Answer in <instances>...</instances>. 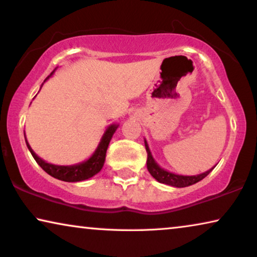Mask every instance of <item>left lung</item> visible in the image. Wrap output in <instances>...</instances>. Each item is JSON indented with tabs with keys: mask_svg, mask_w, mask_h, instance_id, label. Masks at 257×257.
<instances>
[{
	"mask_svg": "<svg viewBox=\"0 0 257 257\" xmlns=\"http://www.w3.org/2000/svg\"><path fill=\"white\" fill-rule=\"evenodd\" d=\"M145 147H146V152H147V170L151 173V175L156 179L157 181L161 182V184L168 185V186H173V187H187V186L194 185L196 182H199L200 180H202L203 178H206L210 172L214 170L210 168L205 173L198 174V175H179L175 173H172V172H168L164 168H161L159 165L156 163L154 158L152 157V153H151L149 144H147L146 139H145Z\"/></svg>",
	"mask_w": 257,
	"mask_h": 257,
	"instance_id": "obj_1",
	"label": "left lung"
}]
</instances>
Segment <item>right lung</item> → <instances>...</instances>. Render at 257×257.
<instances>
[{"label": "right lung", "instance_id": "add662e5", "mask_svg": "<svg viewBox=\"0 0 257 257\" xmlns=\"http://www.w3.org/2000/svg\"><path fill=\"white\" fill-rule=\"evenodd\" d=\"M55 70L44 79V83L47 82L52 75H54ZM42 85H43V84H42ZM118 126H119L118 124H112L108 126L103 137H101L99 145L97 146L96 151H94L93 154L89 158V159L83 161V163L70 165V166H59V165L49 164L47 161H44L42 158L38 157L37 154L34 152L33 149L30 147L29 143H28V140L26 138V133H24V138H26L27 146L30 151L31 156L34 157V159L36 160V163L40 165V166L43 168L49 175H51V177H54L62 181L78 182V181H83V180H86V179L92 178L93 175H96L98 172H100L101 168H103L108 144H110L112 136L114 135L115 130L118 128Z\"/></svg>", "mask_w": 257, "mask_h": 257}]
</instances>
